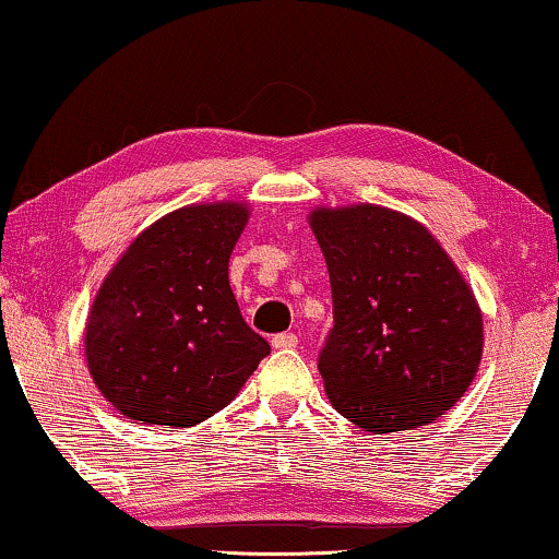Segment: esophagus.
<instances>
[{
  "mask_svg": "<svg viewBox=\"0 0 559 559\" xmlns=\"http://www.w3.org/2000/svg\"><path fill=\"white\" fill-rule=\"evenodd\" d=\"M272 346L274 348H295L297 346V335L295 333H277V335H274V338H272Z\"/></svg>",
  "mask_w": 559,
  "mask_h": 559,
  "instance_id": "obj_1",
  "label": "esophagus"
}]
</instances>
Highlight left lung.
Masks as SVG:
<instances>
[{"mask_svg":"<svg viewBox=\"0 0 559 559\" xmlns=\"http://www.w3.org/2000/svg\"><path fill=\"white\" fill-rule=\"evenodd\" d=\"M333 328L318 354L328 400L366 432L432 423L478 371L476 297L423 224L381 205L320 209Z\"/></svg>","mask_w":559,"mask_h":559,"instance_id":"8db88e82","label":"left lung"}]
</instances>
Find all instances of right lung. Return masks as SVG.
Wrapping results in <instances>:
<instances>
[{
	"label": "right lung",
	"instance_id": "obj_1",
	"mask_svg": "<svg viewBox=\"0 0 559 559\" xmlns=\"http://www.w3.org/2000/svg\"><path fill=\"white\" fill-rule=\"evenodd\" d=\"M247 218L239 203L167 213L104 280L88 316L86 358L121 415L193 427L224 409L270 354L228 285V257Z\"/></svg>",
	"mask_w": 559,
	"mask_h": 559
}]
</instances>
